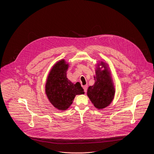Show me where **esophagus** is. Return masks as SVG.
Returning a JSON list of instances; mask_svg holds the SVG:
<instances>
[{"label":"esophagus","mask_w":154,"mask_h":154,"mask_svg":"<svg viewBox=\"0 0 154 154\" xmlns=\"http://www.w3.org/2000/svg\"><path fill=\"white\" fill-rule=\"evenodd\" d=\"M83 89H84V91H85V92L86 93V92H87L88 86H83Z\"/></svg>","instance_id":"esophagus-1"}]
</instances>
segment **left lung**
<instances>
[{
    "label": "left lung",
    "instance_id": "8db88e82",
    "mask_svg": "<svg viewBox=\"0 0 154 154\" xmlns=\"http://www.w3.org/2000/svg\"><path fill=\"white\" fill-rule=\"evenodd\" d=\"M105 68L101 71L100 68L95 70L94 76L95 83L88 89L87 95L94 106L98 109H103L109 106L112 102L115 94V89L107 67L103 62L100 65Z\"/></svg>",
    "mask_w": 154,
    "mask_h": 154
}]
</instances>
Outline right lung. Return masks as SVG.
Wrapping results in <instances>:
<instances>
[{
	"label": "right lung",
	"instance_id": "obj_1",
	"mask_svg": "<svg viewBox=\"0 0 154 154\" xmlns=\"http://www.w3.org/2000/svg\"><path fill=\"white\" fill-rule=\"evenodd\" d=\"M68 64L65 60L58 62L51 70L46 83L45 92L51 103L59 110H66L72 103L76 95L83 94L79 82L72 83L66 77Z\"/></svg>",
	"mask_w": 154,
	"mask_h": 154
}]
</instances>
